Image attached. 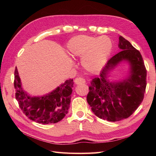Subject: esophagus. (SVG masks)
<instances>
[{
	"mask_svg": "<svg viewBox=\"0 0 156 156\" xmlns=\"http://www.w3.org/2000/svg\"><path fill=\"white\" fill-rule=\"evenodd\" d=\"M74 82L76 84H80L85 83V80L83 79V78H76L74 80Z\"/></svg>",
	"mask_w": 156,
	"mask_h": 156,
	"instance_id": "34e87169",
	"label": "esophagus"
}]
</instances>
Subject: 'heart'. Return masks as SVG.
<instances>
[{"label": "heart", "instance_id": "obj_1", "mask_svg": "<svg viewBox=\"0 0 156 156\" xmlns=\"http://www.w3.org/2000/svg\"><path fill=\"white\" fill-rule=\"evenodd\" d=\"M69 53L75 57H81V65L87 72H100L109 56L112 44L109 37L81 35L71 39L67 45Z\"/></svg>", "mask_w": 156, "mask_h": 156}]
</instances>
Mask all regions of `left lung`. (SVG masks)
Returning <instances> with one entry per match:
<instances>
[{
    "label": "left lung",
    "mask_w": 156,
    "mask_h": 156,
    "mask_svg": "<svg viewBox=\"0 0 156 156\" xmlns=\"http://www.w3.org/2000/svg\"><path fill=\"white\" fill-rule=\"evenodd\" d=\"M119 51L107 61L100 77L89 87L87 102L100 119L110 122L127 119L142 103L146 87V69L140 52L123 37L119 36ZM122 63L129 66L124 78L113 81L110 74Z\"/></svg>",
    "instance_id": "8db88e82"
}]
</instances>
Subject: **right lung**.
<instances>
[{"label": "right lung", "mask_w": 156, "mask_h": 156, "mask_svg": "<svg viewBox=\"0 0 156 156\" xmlns=\"http://www.w3.org/2000/svg\"><path fill=\"white\" fill-rule=\"evenodd\" d=\"M14 75L16 100L29 119L39 124H48L57 123L64 119L70 105L74 84L73 79L66 80L43 96H32L23 89L17 67Z\"/></svg>", "instance_id": "1"}]
</instances>
